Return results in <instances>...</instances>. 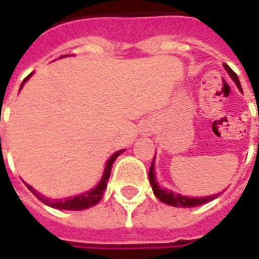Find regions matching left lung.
Segmentation results:
<instances>
[{
	"label": "left lung",
	"mask_w": 259,
	"mask_h": 259,
	"mask_svg": "<svg viewBox=\"0 0 259 259\" xmlns=\"http://www.w3.org/2000/svg\"><path fill=\"white\" fill-rule=\"evenodd\" d=\"M225 69L228 70V73L231 75V77L235 80V83L238 85V88L241 89V83L238 80V76L235 73L234 70L229 67L228 65H225ZM148 177H150V184L153 187V192H154L155 197L158 200H161L163 203L170 204V206H176V207H194V206H200V204L207 203L210 200H213L218 197V194H212V196H206V197H184V196H180V194H176L170 190H163L158 183L155 182V176H154V163L151 164V168L148 171Z\"/></svg>",
	"instance_id": "left-lung-1"
}]
</instances>
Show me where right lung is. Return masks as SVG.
<instances>
[{
  "mask_svg": "<svg viewBox=\"0 0 259 259\" xmlns=\"http://www.w3.org/2000/svg\"><path fill=\"white\" fill-rule=\"evenodd\" d=\"M30 76L31 75H28L25 77L24 82L30 77ZM121 153H122V151L115 153V154L108 160L106 167H105L104 176H102L101 182H99V184L95 187L94 190L86 192V193L80 194V196L70 197V199H66V200H50V199H47V197H43L40 193H37L33 187H30V186H27V187L34 193V196H37V197H38L43 203L47 204V206H52V207H55V209H62V210H85V209H89V207H92L95 204H98V202L102 199L105 189H106V184H108V180H109V176H111L112 164H114V161L116 160V157L121 154Z\"/></svg>",
  "mask_w": 259,
  "mask_h": 259,
  "instance_id": "1",
  "label": "right lung"
}]
</instances>
